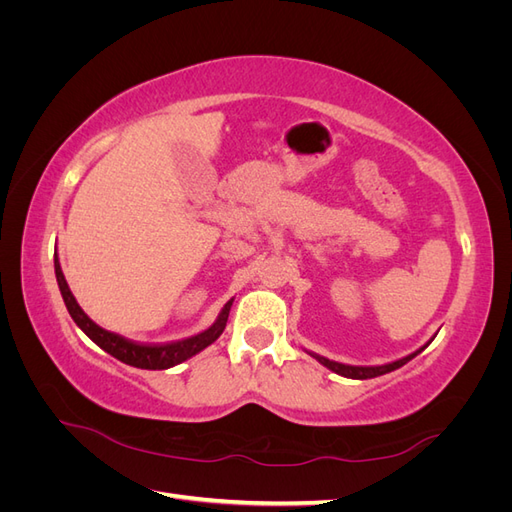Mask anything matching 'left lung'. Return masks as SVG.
Segmentation results:
<instances>
[{
    "mask_svg": "<svg viewBox=\"0 0 512 512\" xmlns=\"http://www.w3.org/2000/svg\"><path fill=\"white\" fill-rule=\"evenodd\" d=\"M425 348V346H423ZM421 348V350H423ZM421 350H416V352H412V354H408V356H404V359H399V361H393V363H386V365H344V363H337V361H329V359H324V356H320V354H314V352H309L314 356V359L318 361V363H322L324 367L327 369H331V371H335V374H339V376H344V378H352V380H367V378H376V376H382V374H389V371H395V369H399L401 365H406L408 361H412L414 356L421 352Z\"/></svg>",
    "mask_w": 512,
    "mask_h": 512,
    "instance_id": "8db88e82",
    "label": "left lung"
}]
</instances>
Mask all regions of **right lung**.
Wrapping results in <instances>:
<instances>
[{"instance_id": "1", "label": "right lung", "mask_w": 512, "mask_h": 512, "mask_svg": "<svg viewBox=\"0 0 512 512\" xmlns=\"http://www.w3.org/2000/svg\"><path fill=\"white\" fill-rule=\"evenodd\" d=\"M55 277H57V286H59L61 297H64V303L68 307L72 320L76 322V327H79L91 339V342L98 344L104 352L115 356V359H119L121 363L138 367V369L175 367L183 361L192 359V356L198 354L200 350L211 346L226 329L230 307H232V301H235V299H230L222 307V312L218 314V318H215V322L203 333L185 337V339H181V342H170V344H138V342H132V339H126L117 333H111V331L98 327V324L83 312L66 282L64 271H61L57 254H55Z\"/></svg>"}]
</instances>
